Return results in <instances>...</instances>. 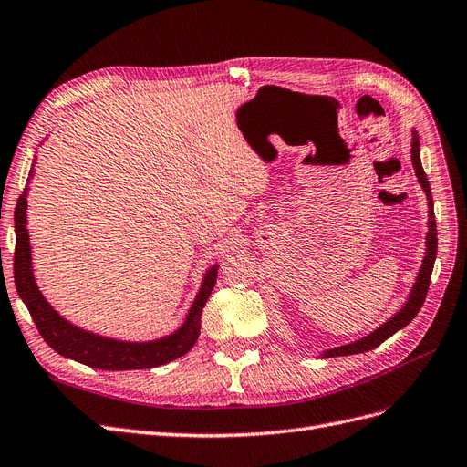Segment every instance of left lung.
I'll list each match as a JSON object with an SVG mask.
<instances>
[{
  "mask_svg": "<svg viewBox=\"0 0 467 467\" xmlns=\"http://www.w3.org/2000/svg\"><path fill=\"white\" fill-rule=\"evenodd\" d=\"M411 164L417 175V182H420L423 192L427 195V206H429V222H427V241H425V256H423V265L417 272L415 284L410 292L408 301L401 305V309L390 317L387 323L380 325L377 330H373L371 334H367L359 340L351 342V344H344L337 348H330L320 353V359H328V358H340V356H353V353H363L368 349H375L377 346H380L384 340H389L392 334H396L398 330H401L404 327H408L411 320L415 318V315L420 313V309L423 307V301L427 297V289H429V282H431V275H432V266H435V259H437V222H435V204H432V195H431V185L425 175V170L421 166V149H420V135H417L415 130H411Z\"/></svg>",
  "mask_w": 467,
  "mask_h": 467,
  "instance_id": "1",
  "label": "left lung"
}]
</instances>
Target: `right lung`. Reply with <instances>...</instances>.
Returning a JSON list of instances; mask_svg holds the SVG:
<instances>
[{
    "label": "right lung",
    "mask_w": 467,
    "mask_h": 467,
    "mask_svg": "<svg viewBox=\"0 0 467 467\" xmlns=\"http://www.w3.org/2000/svg\"><path fill=\"white\" fill-rule=\"evenodd\" d=\"M36 156L32 160V168L28 171L26 187L15 206V287L17 294L26 305V309L35 320V325L44 337V342L56 349L59 356L73 359L102 371H133V368H152L166 365L178 359L195 346L201 334V315L206 305L208 296L213 294V287L218 278V265L208 266L204 272L199 292L192 299L191 307L185 315V320L178 330L166 334L156 340L147 342H127L118 337H108L90 330L73 325L71 320L61 317L44 294L35 278V268H32V249L30 235L26 230V195L28 183L35 175Z\"/></svg>",
    "instance_id": "right-lung-1"
}]
</instances>
